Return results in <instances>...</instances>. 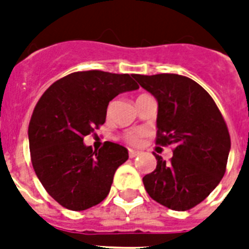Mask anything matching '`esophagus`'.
I'll return each mask as SVG.
<instances>
[{
    "instance_id": "esophagus-1",
    "label": "esophagus",
    "mask_w": 249,
    "mask_h": 249,
    "mask_svg": "<svg viewBox=\"0 0 249 249\" xmlns=\"http://www.w3.org/2000/svg\"><path fill=\"white\" fill-rule=\"evenodd\" d=\"M140 155V152L138 151H134V150H129V158L133 159V158H136V156Z\"/></svg>"
}]
</instances>
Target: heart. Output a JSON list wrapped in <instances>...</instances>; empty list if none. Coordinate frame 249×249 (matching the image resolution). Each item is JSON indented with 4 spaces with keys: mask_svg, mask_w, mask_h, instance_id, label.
<instances>
[{
    "mask_svg": "<svg viewBox=\"0 0 249 249\" xmlns=\"http://www.w3.org/2000/svg\"><path fill=\"white\" fill-rule=\"evenodd\" d=\"M142 95H144V94H142ZM144 136H146V132H144L143 129H136V130L124 133L121 136V140L124 141L125 143L130 144V146H137V144H140L142 142V138Z\"/></svg>",
    "mask_w": 249,
    "mask_h": 249,
    "instance_id": "obj_1",
    "label": "heart"
}]
</instances>
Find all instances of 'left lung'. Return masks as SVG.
Returning <instances> with one entry per match:
<instances>
[{
	"instance_id": "left-lung-1",
	"label": "left lung",
	"mask_w": 249,
	"mask_h": 249,
	"mask_svg": "<svg viewBox=\"0 0 249 249\" xmlns=\"http://www.w3.org/2000/svg\"><path fill=\"white\" fill-rule=\"evenodd\" d=\"M159 105L156 144L173 146L166 163L143 177L148 195L173 211H189L212 193L226 172L231 146L228 125L213 98L194 80L176 73L136 75Z\"/></svg>"
}]
</instances>
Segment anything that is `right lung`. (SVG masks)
Here are the masks:
<instances>
[{
    "mask_svg": "<svg viewBox=\"0 0 249 249\" xmlns=\"http://www.w3.org/2000/svg\"><path fill=\"white\" fill-rule=\"evenodd\" d=\"M136 75L99 70L73 72L49 86L29 121L31 161L48 194L71 211L99 204L113 176L128 160V150L105 142L98 151L84 138L105 124L109 101L138 89Z\"/></svg>",
    "mask_w": 249,
    "mask_h": 249,
    "instance_id": "right-lung-1",
    "label": "right lung"
}]
</instances>
